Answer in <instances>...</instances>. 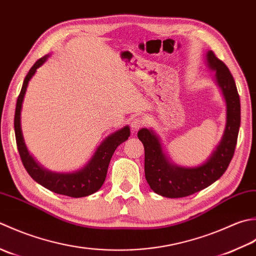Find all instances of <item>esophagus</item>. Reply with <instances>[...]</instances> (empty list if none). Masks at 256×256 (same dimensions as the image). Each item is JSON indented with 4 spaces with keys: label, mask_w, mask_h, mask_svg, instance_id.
I'll use <instances>...</instances> for the list:
<instances>
[{
    "label": "esophagus",
    "mask_w": 256,
    "mask_h": 256,
    "mask_svg": "<svg viewBox=\"0 0 256 256\" xmlns=\"http://www.w3.org/2000/svg\"><path fill=\"white\" fill-rule=\"evenodd\" d=\"M144 119L142 117H134L132 122H130V128H132V132H138L140 128L144 126Z\"/></svg>",
    "instance_id": "esophagus-1"
}]
</instances>
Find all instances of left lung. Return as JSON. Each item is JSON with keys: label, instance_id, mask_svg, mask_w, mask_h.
Masks as SVG:
<instances>
[{"label": "left lung", "instance_id": "left-lung-1", "mask_svg": "<svg viewBox=\"0 0 256 256\" xmlns=\"http://www.w3.org/2000/svg\"><path fill=\"white\" fill-rule=\"evenodd\" d=\"M208 67L216 70V80L226 102V127L222 142L204 164L181 168L171 164L159 139L151 130L142 129L138 138L144 148V176L151 190L166 198H184L201 191L220 179L236 151L241 124V105L236 82L228 66L212 50L208 52Z\"/></svg>", "mask_w": 256, "mask_h": 256}]
</instances>
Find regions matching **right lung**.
Masks as SVG:
<instances>
[{"mask_svg": "<svg viewBox=\"0 0 256 256\" xmlns=\"http://www.w3.org/2000/svg\"><path fill=\"white\" fill-rule=\"evenodd\" d=\"M46 58H48V56H43L30 67L28 75L25 76L22 90H20L18 97L14 116V130L20 157L28 174L32 176L33 180L46 189L53 191L57 194L72 198L87 196L95 194L104 184L107 176L108 166L114 150L119 144H122L128 139L130 136V129L126 126L107 137L99 146L94 157L85 168L74 172V174H53V172L46 171L40 166L35 162L32 156L28 154L24 144L22 130H20V109H22V102L30 80Z\"/></svg>", "mask_w": 256, "mask_h": 256, "instance_id": "right-lung-1", "label": "right lung"}]
</instances>
